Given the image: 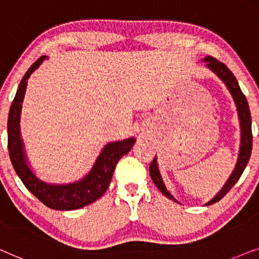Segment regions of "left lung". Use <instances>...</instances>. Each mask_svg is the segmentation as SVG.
<instances>
[{"label":"left lung","mask_w":259,"mask_h":259,"mask_svg":"<svg viewBox=\"0 0 259 259\" xmlns=\"http://www.w3.org/2000/svg\"><path fill=\"white\" fill-rule=\"evenodd\" d=\"M206 62V67L210 69L211 71H213L218 77H220L222 81L224 82V84L227 85L229 92L232 95V98H234L236 107H237V112H238V118L240 123V148H239V154H238V159L237 163H236V166L232 174L229 177L227 183L224 184V187L221 189V191L214 196V197L211 199L210 202L206 203V205H210V204H213L218 201H221L222 198L224 197L225 195L230 191V189L236 184L240 176H242L244 169L249 162L250 156H251V150H252V131H251V114L249 104H247L245 95L242 93L240 90L238 82L234 74L229 70V68L224 63H222L216 58L207 56L203 60ZM149 171H150L151 180L154 182L156 187L158 188V190L162 192L163 195L167 197L169 199H172V201L177 202L175 199L167 189L165 187L164 182L162 180L161 174H159L158 165H157V158H154V161L151 162L150 166H149Z\"/></svg>","instance_id":"1"}]
</instances>
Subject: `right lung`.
Segmentation results:
<instances>
[{
    "mask_svg": "<svg viewBox=\"0 0 259 259\" xmlns=\"http://www.w3.org/2000/svg\"><path fill=\"white\" fill-rule=\"evenodd\" d=\"M46 58L47 56H41L28 69L20 82L15 98L10 105L8 116V150L10 161L25 188L50 209L64 211L81 209L102 197V195L107 191L116 164L123 155L128 154L131 150L136 138L130 137L124 141L108 143L102 149L89 174L77 182L69 184H52L39 180L28 164L20 133V116L28 78Z\"/></svg>",
    "mask_w": 259,
    "mask_h": 259,
    "instance_id": "1",
    "label": "right lung"
}]
</instances>
